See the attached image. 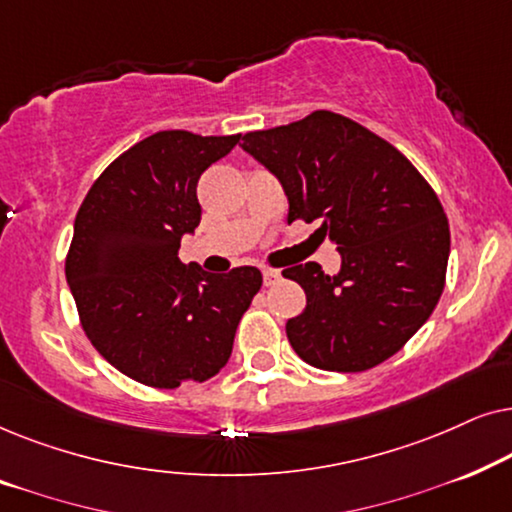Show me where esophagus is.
I'll return each mask as SVG.
<instances>
[{"instance_id":"obj_1","label":"esophagus","mask_w":512,"mask_h":512,"mask_svg":"<svg viewBox=\"0 0 512 512\" xmlns=\"http://www.w3.org/2000/svg\"><path fill=\"white\" fill-rule=\"evenodd\" d=\"M279 279H282V272L275 270V268H263V284H265V286L277 284Z\"/></svg>"}]
</instances>
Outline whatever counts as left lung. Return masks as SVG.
<instances>
[{"mask_svg":"<svg viewBox=\"0 0 512 512\" xmlns=\"http://www.w3.org/2000/svg\"><path fill=\"white\" fill-rule=\"evenodd\" d=\"M242 149L275 174L289 223L321 221L342 256L338 275L291 265L305 310L286 321L305 363L361 373L394 356L436 310L445 289L450 226L417 167L375 132L333 111L247 132Z\"/></svg>","mask_w":512,"mask_h":512,"instance_id":"8db88e82","label":"left lung"}]
</instances>
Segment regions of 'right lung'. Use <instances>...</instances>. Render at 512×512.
Here are the masks:
<instances>
[{"instance_id":"add662e5","label":"right lung","mask_w":512,"mask_h":512,"mask_svg":"<svg viewBox=\"0 0 512 512\" xmlns=\"http://www.w3.org/2000/svg\"><path fill=\"white\" fill-rule=\"evenodd\" d=\"M240 137L156 132L97 177L76 214L65 275L83 331L146 387L177 389L219 373L263 284L251 265L212 275L177 256L200 223V174Z\"/></svg>"}]
</instances>
